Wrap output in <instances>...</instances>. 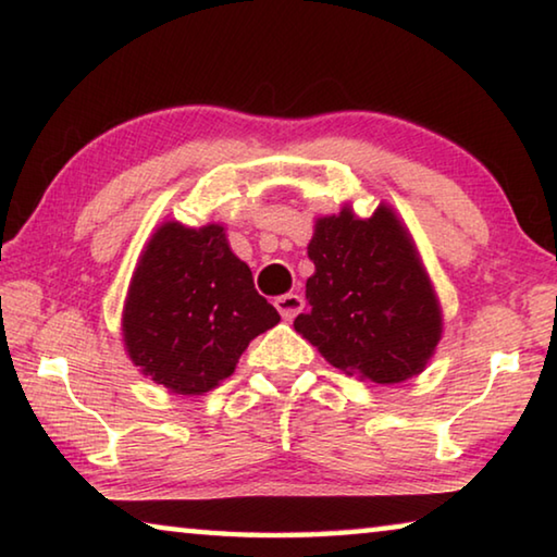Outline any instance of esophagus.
Segmentation results:
<instances>
[{"label": "esophagus", "mask_w": 557, "mask_h": 557, "mask_svg": "<svg viewBox=\"0 0 557 557\" xmlns=\"http://www.w3.org/2000/svg\"><path fill=\"white\" fill-rule=\"evenodd\" d=\"M301 305H305V299H301V295H297V292H289V295H282V297L275 299L277 312L282 314L285 322H292V319L299 314Z\"/></svg>", "instance_id": "obj_1"}]
</instances>
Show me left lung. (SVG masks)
Listing matches in <instances>:
<instances>
[{
	"label": "left lung",
	"instance_id": "obj_1",
	"mask_svg": "<svg viewBox=\"0 0 557 557\" xmlns=\"http://www.w3.org/2000/svg\"><path fill=\"white\" fill-rule=\"evenodd\" d=\"M314 275L295 332L334 369L393 385L425 371L442 338V307L410 231L391 206H351L314 221Z\"/></svg>",
	"mask_w": 557,
	"mask_h": 557
}]
</instances>
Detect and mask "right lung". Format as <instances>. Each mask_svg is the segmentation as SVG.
I'll return each mask as SVG.
<instances>
[{"instance_id": "add662e5", "label": "right lung", "mask_w": 557, "mask_h": 557, "mask_svg": "<svg viewBox=\"0 0 557 557\" xmlns=\"http://www.w3.org/2000/svg\"><path fill=\"white\" fill-rule=\"evenodd\" d=\"M280 322L221 223L164 221L149 235L122 307V342L139 373L176 395L233 375L258 334Z\"/></svg>"}]
</instances>
